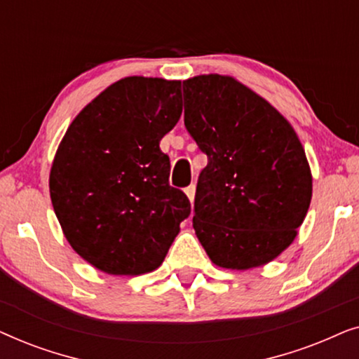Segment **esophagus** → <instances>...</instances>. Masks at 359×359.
Listing matches in <instances>:
<instances>
[{
    "label": "esophagus",
    "instance_id": "1",
    "mask_svg": "<svg viewBox=\"0 0 359 359\" xmlns=\"http://www.w3.org/2000/svg\"><path fill=\"white\" fill-rule=\"evenodd\" d=\"M184 193H186V196H188V199L191 201V203H193V201H194V196H196V186H194V184L188 186V188L184 189Z\"/></svg>",
    "mask_w": 359,
    "mask_h": 359
}]
</instances>
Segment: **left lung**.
<instances>
[{
  "mask_svg": "<svg viewBox=\"0 0 359 359\" xmlns=\"http://www.w3.org/2000/svg\"><path fill=\"white\" fill-rule=\"evenodd\" d=\"M184 126L208 166L193 227L215 266L245 271L278 258L297 237L312 173L296 130L276 107L233 76L183 81Z\"/></svg>",
  "mask_w": 359,
  "mask_h": 359,
  "instance_id": "8db88e82",
  "label": "left lung"
}]
</instances>
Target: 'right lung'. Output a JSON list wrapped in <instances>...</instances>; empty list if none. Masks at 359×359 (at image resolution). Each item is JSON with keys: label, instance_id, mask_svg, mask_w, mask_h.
<instances>
[{"label": "right lung", "instance_id": "obj_1", "mask_svg": "<svg viewBox=\"0 0 359 359\" xmlns=\"http://www.w3.org/2000/svg\"><path fill=\"white\" fill-rule=\"evenodd\" d=\"M178 86L122 78L83 107L58 145L48 178L53 210L72 248L100 271H154L191 212L160 150L183 111Z\"/></svg>", "mask_w": 359, "mask_h": 359}]
</instances>
